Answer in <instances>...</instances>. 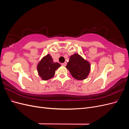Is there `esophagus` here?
Masks as SVG:
<instances>
[{
  "mask_svg": "<svg viewBox=\"0 0 129 129\" xmlns=\"http://www.w3.org/2000/svg\"><path fill=\"white\" fill-rule=\"evenodd\" d=\"M66 65H67V62H64V63H62V66H66Z\"/></svg>",
  "mask_w": 129,
  "mask_h": 129,
  "instance_id": "34e87169",
  "label": "esophagus"
}]
</instances>
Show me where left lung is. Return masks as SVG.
<instances>
[{
    "label": "left lung",
    "instance_id": "left-lung-1",
    "mask_svg": "<svg viewBox=\"0 0 129 129\" xmlns=\"http://www.w3.org/2000/svg\"><path fill=\"white\" fill-rule=\"evenodd\" d=\"M72 76L77 80H83L88 76L90 71L89 62L78 54L71 55L66 66Z\"/></svg>",
    "mask_w": 129,
    "mask_h": 129
}]
</instances>
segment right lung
Segmentation results:
<instances>
[{
	"mask_svg": "<svg viewBox=\"0 0 129 129\" xmlns=\"http://www.w3.org/2000/svg\"><path fill=\"white\" fill-rule=\"evenodd\" d=\"M61 66L58 62H54L50 54L43 57L37 66L39 75L43 80H48L55 75V71Z\"/></svg>",
	"mask_w": 129,
	"mask_h": 129,
	"instance_id": "1",
	"label": "right lung"
}]
</instances>
